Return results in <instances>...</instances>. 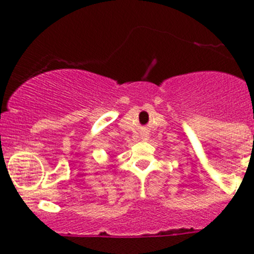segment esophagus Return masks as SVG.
<instances>
[{"label":"esophagus","mask_w":254,"mask_h":254,"mask_svg":"<svg viewBox=\"0 0 254 254\" xmlns=\"http://www.w3.org/2000/svg\"><path fill=\"white\" fill-rule=\"evenodd\" d=\"M141 138H142V139H144V141H147V139L149 138V133H148V132H142Z\"/></svg>","instance_id":"34e87169"}]
</instances>
